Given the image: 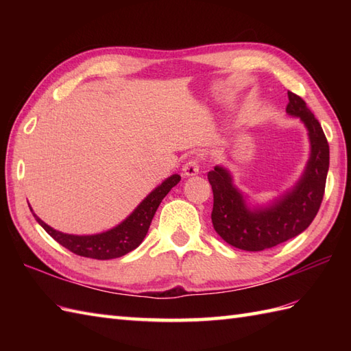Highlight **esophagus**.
Here are the masks:
<instances>
[{
  "label": "esophagus",
  "mask_w": 351,
  "mask_h": 351,
  "mask_svg": "<svg viewBox=\"0 0 351 351\" xmlns=\"http://www.w3.org/2000/svg\"><path fill=\"white\" fill-rule=\"evenodd\" d=\"M199 169L200 167H199V160L197 158H191V160H189L182 166V171H184L185 176H195V175H197L199 173Z\"/></svg>",
  "instance_id": "1"
}]
</instances>
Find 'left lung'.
Segmentation results:
<instances>
[{
    "instance_id": "obj_1",
    "label": "left lung",
    "mask_w": 351,
    "mask_h": 351,
    "mask_svg": "<svg viewBox=\"0 0 351 351\" xmlns=\"http://www.w3.org/2000/svg\"><path fill=\"white\" fill-rule=\"evenodd\" d=\"M288 99L287 113L300 117L311 141L306 169L293 189L268 206L250 210L225 167L215 166L208 171L214 195L213 226L223 240L237 249L261 252L291 240L311 225L323 202L329 170V143L306 102L293 92H288Z\"/></svg>"
}]
</instances>
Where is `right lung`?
<instances>
[{"label":"right lung","mask_w":351,"mask_h":351,"mask_svg":"<svg viewBox=\"0 0 351 351\" xmlns=\"http://www.w3.org/2000/svg\"><path fill=\"white\" fill-rule=\"evenodd\" d=\"M181 181L180 175H171L166 181L161 182L152 193L143 199L136 210L131 213L130 217H126L121 225L101 232L96 235H71L63 234L58 230L52 229L47 223L42 221L33 213L37 223L47 230V232L54 238V240L62 244L63 247L71 250L75 255L92 258V259H114L121 258L126 253H130L141 244L151 226L154 215L158 210L161 200L166 197L167 193ZM32 210V208H29ZM33 211V210H32Z\"/></svg>","instance_id":"add662e5"}]
</instances>
